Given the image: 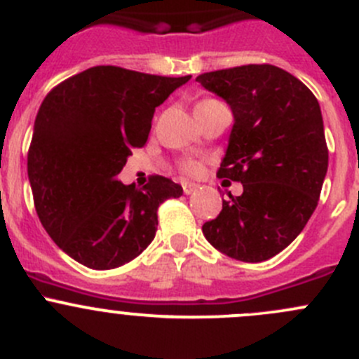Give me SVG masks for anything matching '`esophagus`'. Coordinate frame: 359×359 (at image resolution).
Returning <instances> with one entry per match:
<instances>
[{
    "label": "esophagus",
    "mask_w": 359,
    "mask_h": 359,
    "mask_svg": "<svg viewBox=\"0 0 359 359\" xmlns=\"http://www.w3.org/2000/svg\"><path fill=\"white\" fill-rule=\"evenodd\" d=\"M198 184H193V182H182V189H184V193L186 194H191V193H194V191H198Z\"/></svg>",
    "instance_id": "esophagus-1"
}]
</instances>
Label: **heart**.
Returning <instances> with one entry per match:
<instances>
[{
    "mask_svg": "<svg viewBox=\"0 0 359 359\" xmlns=\"http://www.w3.org/2000/svg\"><path fill=\"white\" fill-rule=\"evenodd\" d=\"M212 102H219V100H215V99H205V100H201L200 106H203V104H212ZM182 168H184V172H186V173H191V175H194V173L200 172V163L194 161V159H189V161L184 163Z\"/></svg>",
    "mask_w": 359,
    "mask_h": 359,
    "instance_id": "heart-1",
    "label": "heart"
}]
</instances>
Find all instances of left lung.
<instances>
[{
  "instance_id": "obj_1",
  "label": "left lung",
  "mask_w": 359,
  "mask_h": 359,
  "mask_svg": "<svg viewBox=\"0 0 359 359\" xmlns=\"http://www.w3.org/2000/svg\"><path fill=\"white\" fill-rule=\"evenodd\" d=\"M231 106L234 125L219 179L243 184L203 224L212 247L243 262L271 259L300 234L316 210L328 168L318 99L271 64L222 69L196 78Z\"/></svg>"
}]
</instances>
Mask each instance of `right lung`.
Returning a JSON list of instances; mask_svg holds the SVG:
<instances>
[{
	"instance_id": "obj_1",
	"label": "right lung",
	"mask_w": 359,
	"mask_h": 359,
	"mask_svg": "<svg viewBox=\"0 0 359 359\" xmlns=\"http://www.w3.org/2000/svg\"><path fill=\"white\" fill-rule=\"evenodd\" d=\"M191 76L95 66L50 90L34 121L27 175L39 220L57 247L90 269H114L149 247L158 206L182 196L161 175L137 189L116 180L142 147L154 109Z\"/></svg>"
}]
</instances>
